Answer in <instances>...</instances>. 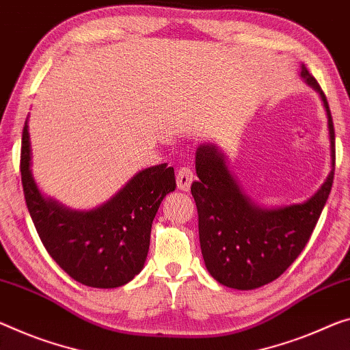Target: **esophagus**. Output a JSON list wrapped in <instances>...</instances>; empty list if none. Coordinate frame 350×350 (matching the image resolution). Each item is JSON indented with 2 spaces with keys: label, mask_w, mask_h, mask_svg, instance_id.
<instances>
[{
  "label": "esophagus",
  "mask_w": 350,
  "mask_h": 350,
  "mask_svg": "<svg viewBox=\"0 0 350 350\" xmlns=\"http://www.w3.org/2000/svg\"><path fill=\"white\" fill-rule=\"evenodd\" d=\"M193 180H196V175H193L192 169L189 167H181L178 170V174H176V186H178V189H181L183 192L191 191V185Z\"/></svg>",
  "instance_id": "esophagus-1"
}]
</instances>
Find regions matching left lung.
I'll return each mask as SVG.
<instances>
[{"mask_svg":"<svg viewBox=\"0 0 350 350\" xmlns=\"http://www.w3.org/2000/svg\"><path fill=\"white\" fill-rule=\"evenodd\" d=\"M300 78L319 95L330 142L329 175L305 202L260 205L247 196L216 142H203L196 150L198 180L191 192L198 211L200 249L208 272L224 286L249 291L280 277L308 243L329 198L335 172L332 114L324 92L304 64Z\"/></svg>","mask_w":350,"mask_h":350,"instance_id":"1","label":"left lung"}]
</instances>
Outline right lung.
<instances>
[{"mask_svg":"<svg viewBox=\"0 0 350 350\" xmlns=\"http://www.w3.org/2000/svg\"><path fill=\"white\" fill-rule=\"evenodd\" d=\"M29 117L21 139L25 200L42 244L73 280L92 288H119L144 269L150 231L163 198L176 187L167 164L139 170L109 200L72 209L45 196L32 175Z\"/></svg>","mask_w":350,"mask_h":350,"instance_id":"right-lung-1","label":"right lung"}]
</instances>
